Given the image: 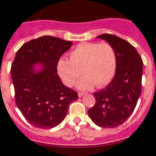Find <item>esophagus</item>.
<instances>
[{"instance_id":"obj_1","label":"esophagus","mask_w":156,"mask_h":156,"mask_svg":"<svg viewBox=\"0 0 156 156\" xmlns=\"http://www.w3.org/2000/svg\"><path fill=\"white\" fill-rule=\"evenodd\" d=\"M84 94H85V93H83V92H78V97H79V98H81V97L83 96Z\"/></svg>"}]
</instances>
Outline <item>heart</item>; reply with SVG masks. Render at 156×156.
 Wrapping results in <instances>:
<instances>
[{
  "mask_svg": "<svg viewBox=\"0 0 156 156\" xmlns=\"http://www.w3.org/2000/svg\"><path fill=\"white\" fill-rule=\"evenodd\" d=\"M116 66L115 50L108 43H82L69 54V60L62 58L57 63V72L62 82L72 87L78 83L80 90L105 86L114 77ZM82 71L81 72L80 70Z\"/></svg>",
  "mask_w": 156,
  "mask_h": 156,
  "instance_id": "obj_1",
  "label": "heart"
}]
</instances>
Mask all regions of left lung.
I'll return each mask as SVG.
<instances>
[{"label": "left lung", "instance_id": "obj_1", "mask_svg": "<svg viewBox=\"0 0 156 156\" xmlns=\"http://www.w3.org/2000/svg\"><path fill=\"white\" fill-rule=\"evenodd\" d=\"M98 38L115 50L116 73L108 86L94 93L96 102L88 114L98 126L116 128L126 121L136 106L142 89L143 60L132 44L118 36L102 34Z\"/></svg>", "mask_w": 156, "mask_h": 156}]
</instances>
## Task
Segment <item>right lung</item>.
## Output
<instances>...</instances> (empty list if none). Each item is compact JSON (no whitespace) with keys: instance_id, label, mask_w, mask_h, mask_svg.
<instances>
[{"instance_id":"add662e5","label":"right lung","mask_w":156,"mask_h":156,"mask_svg":"<svg viewBox=\"0 0 156 156\" xmlns=\"http://www.w3.org/2000/svg\"><path fill=\"white\" fill-rule=\"evenodd\" d=\"M73 43L44 36L27 42L16 54L11 66L16 104L26 120L40 129L56 127L66 117L78 93L63 85L57 74L60 57ZM44 66L36 72L34 64Z\"/></svg>"}]
</instances>
